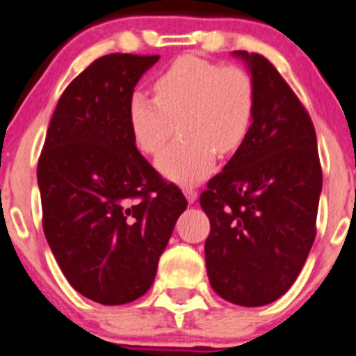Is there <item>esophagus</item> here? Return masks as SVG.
Masks as SVG:
<instances>
[{
	"mask_svg": "<svg viewBox=\"0 0 356 356\" xmlns=\"http://www.w3.org/2000/svg\"><path fill=\"white\" fill-rule=\"evenodd\" d=\"M182 193H184L186 200H188L189 204H193V202L197 200V191H195L193 188H188V186H186V188H182Z\"/></svg>",
	"mask_w": 356,
	"mask_h": 356,
	"instance_id": "esophagus-1",
	"label": "esophagus"
}]
</instances>
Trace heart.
<instances>
[{
	"label": "heart",
	"instance_id": "heart-1",
	"mask_svg": "<svg viewBox=\"0 0 356 356\" xmlns=\"http://www.w3.org/2000/svg\"><path fill=\"white\" fill-rule=\"evenodd\" d=\"M156 98L133 92L128 121L133 140L154 156L170 140L177 124L181 138L158 158V170L179 184L204 181L214 168L216 152L237 151L254 112L253 81L238 66L182 56L154 82Z\"/></svg>",
	"mask_w": 356,
	"mask_h": 356
}]
</instances>
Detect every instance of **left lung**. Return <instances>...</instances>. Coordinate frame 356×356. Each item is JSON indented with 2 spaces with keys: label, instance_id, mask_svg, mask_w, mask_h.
Listing matches in <instances>:
<instances>
[{
  "label": "left lung",
  "instance_id": "1",
  "mask_svg": "<svg viewBox=\"0 0 356 356\" xmlns=\"http://www.w3.org/2000/svg\"><path fill=\"white\" fill-rule=\"evenodd\" d=\"M254 88L253 122L200 205L211 221L205 265L219 297L244 307L277 300L316 237L321 167L314 126L268 59L235 51Z\"/></svg>",
  "mask_w": 356,
  "mask_h": 356
}]
</instances>
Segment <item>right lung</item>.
<instances>
[{
	"mask_svg": "<svg viewBox=\"0 0 356 356\" xmlns=\"http://www.w3.org/2000/svg\"><path fill=\"white\" fill-rule=\"evenodd\" d=\"M159 56L96 59L61 95L38 159L43 234L68 283L103 305L137 300L188 202L138 152L128 102Z\"/></svg>",
	"mask_w": 356,
	"mask_h": 356,
	"instance_id": "obj_1",
	"label": "right lung"
}]
</instances>
